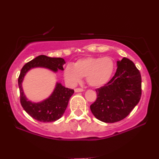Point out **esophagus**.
<instances>
[{
    "label": "esophagus",
    "instance_id": "1",
    "mask_svg": "<svg viewBox=\"0 0 159 159\" xmlns=\"http://www.w3.org/2000/svg\"><path fill=\"white\" fill-rule=\"evenodd\" d=\"M75 91L76 93H79V92H83L84 90L82 88H76Z\"/></svg>",
    "mask_w": 159,
    "mask_h": 159
}]
</instances>
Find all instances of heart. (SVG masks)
<instances>
[{
	"label": "heart",
	"instance_id": "obj_1",
	"mask_svg": "<svg viewBox=\"0 0 159 159\" xmlns=\"http://www.w3.org/2000/svg\"><path fill=\"white\" fill-rule=\"evenodd\" d=\"M114 63L110 57H88L77 60L74 66L66 65L64 69V77L67 83L75 86L86 77L88 84L100 88L109 81L113 75Z\"/></svg>",
	"mask_w": 159,
	"mask_h": 159
}]
</instances>
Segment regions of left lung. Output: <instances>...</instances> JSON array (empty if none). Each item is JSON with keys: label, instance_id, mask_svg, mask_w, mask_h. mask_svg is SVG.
<instances>
[{"label": "left lung", "instance_id": "obj_1", "mask_svg": "<svg viewBox=\"0 0 159 159\" xmlns=\"http://www.w3.org/2000/svg\"><path fill=\"white\" fill-rule=\"evenodd\" d=\"M97 99L90 106L95 118L106 123L122 120L140 101L141 75L133 62L123 58L117 61V69L108 83L95 90Z\"/></svg>", "mask_w": 159, "mask_h": 159}]
</instances>
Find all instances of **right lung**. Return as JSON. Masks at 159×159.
Listing matches in <instances>:
<instances>
[{"label": "right lung", "mask_w": 159, "mask_h": 159, "mask_svg": "<svg viewBox=\"0 0 159 159\" xmlns=\"http://www.w3.org/2000/svg\"><path fill=\"white\" fill-rule=\"evenodd\" d=\"M65 61L62 58H51L40 55L27 63L21 69L18 79L20 93V103L24 110L35 120L41 122H51L59 119L66 110L74 90L65 88L57 82L51 96L40 103H32L28 101L24 94L21 83L26 73L34 67H44L56 72L58 69L64 70L63 65Z\"/></svg>", "instance_id": "obj_1"}]
</instances>
